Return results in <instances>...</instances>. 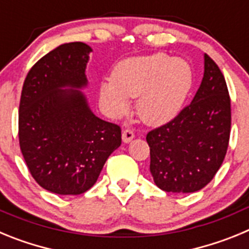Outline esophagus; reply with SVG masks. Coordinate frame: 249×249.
Segmentation results:
<instances>
[{
    "label": "esophagus",
    "instance_id": "1",
    "mask_svg": "<svg viewBox=\"0 0 249 249\" xmlns=\"http://www.w3.org/2000/svg\"><path fill=\"white\" fill-rule=\"evenodd\" d=\"M133 138H135V133H133L132 129L127 128L122 132V141L124 143H129Z\"/></svg>",
    "mask_w": 249,
    "mask_h": 249
}]
</instances>
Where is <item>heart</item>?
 <instances>
[{"mask_svg":"<svg viewBox=\"0 0 249 249\" xmlns=\"http://www.w3.org/2000/svg\"><path fill=\"white\" fill-rule=\"evenodd\" d=\"M193 85L192 68L182 58L166 53L123 59L113 70L112 80L100 85V100L112 117L129 108L137 98L138 117L148 126H162L181 112Z\"/></svg>","mask_w":249,"mask_h":249,"instance_id":"obj_1","label":"heart"}]
</instances>
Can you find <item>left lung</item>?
<instances>
[{"instance_id":"obj_1","label":"left lung","mask_w":249,"mask_h":249,"mask_svg":"<svg viewBox=\"0 0 249 249\" xmlns=\"http://www.w3.org/2000/svg\"><path fill=\"white\" fill-rule=\"evenodd\" d=\"M204 73L190 106L147 135L156 186L192 193L210 183L227 153L231 100L221 70L204 53Z\"/></svg>"}]
</instances>
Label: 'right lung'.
Segmentation results:
<instances>
[{
	"label": "right lung",
	"mask_w": 249,
	"mask_h": 249,
	"mask_svg": "<svg viewBox=\"0 0 249 249\" xmlns=\"http://www.w3.org/2000/svg\"><path fill=\"white\" fill-rule=\"evenodd\" d=\"M92 48L63 43L31 68L22 87L19 147L39 186L57 195L89 191L112 152L121 146L120 126L98 118L81 89Z\"/></svg>",
	"instance_id": "obj_1"
}]
</instances>
